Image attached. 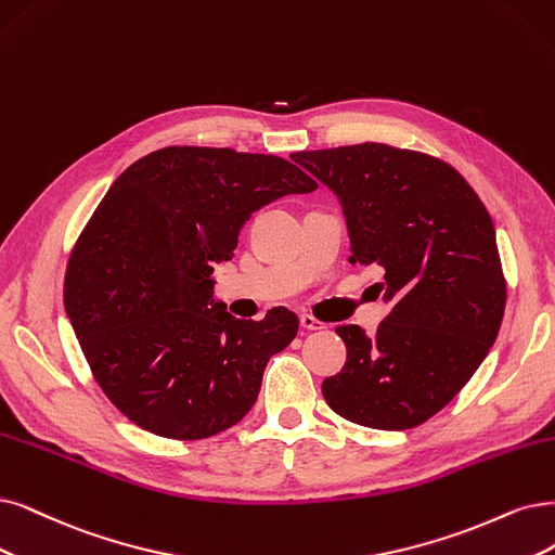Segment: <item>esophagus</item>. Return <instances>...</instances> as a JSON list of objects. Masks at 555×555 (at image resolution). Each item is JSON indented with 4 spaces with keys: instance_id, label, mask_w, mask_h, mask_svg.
<instances>
[{
    "instance_id": "1",
    "label": "esophagus",
    "mask_w": 555,
    "mask_h": 555,
    "mask_svg": "<svg viewBox=\"0 0 555 555\" xmlns=\"http://www.w3.org/2000/svg\"><path fill=\"white\" fill-rule=\"evenodd\" d=\"M299 324H301V330H306V332H322L324 330V324L318 322L313 315H301Z\"/></svg>"
}]
</instances>
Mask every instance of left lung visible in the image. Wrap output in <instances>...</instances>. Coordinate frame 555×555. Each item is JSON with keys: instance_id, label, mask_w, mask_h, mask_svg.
<instances>
[{"instance_id": "8db88e82", "label": "left lung", "mask_w": 555, "mask_h": 555, "mask_svg": "<svg viewBox=\"0 0 555 555\" xmlns=\"http://www.w3.org/2000/svg\"><path fill=\"white\" fill-rule=\"evenodd\" d=\"M293 159L336 194L350 262L379 264L377 291L391 301L373 336L338 326L347 361L322 396L352 423L416 427L462 391L499 336L505 279L494 223L437 157L367 141Z\"/></svg>"}]
</instances>
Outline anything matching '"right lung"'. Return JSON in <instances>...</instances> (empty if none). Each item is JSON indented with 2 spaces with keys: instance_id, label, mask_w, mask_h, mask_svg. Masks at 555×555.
Here are the masks:
<instances>
[{
  "instance_id": "right-lung-1",
  "label": "right lung",
  "mask_w": 555,
  "mask_h": 555,
  "mask_svg": "<svg viewBox=\"0 0 555 555\" xmlns=\"http://www.w3.org/2000/svg\"><path fill=\"white\" fill-rule=\"evenodd\" d=\"M315 188L283 157L198 146L155 151L114 180L70 254L64 304L95 382L132 423L194 441L249 414L299 320L283 306L260 322L225 313L212 262L233 258L262 205Z\"/></svg>"
}]
</instances>
